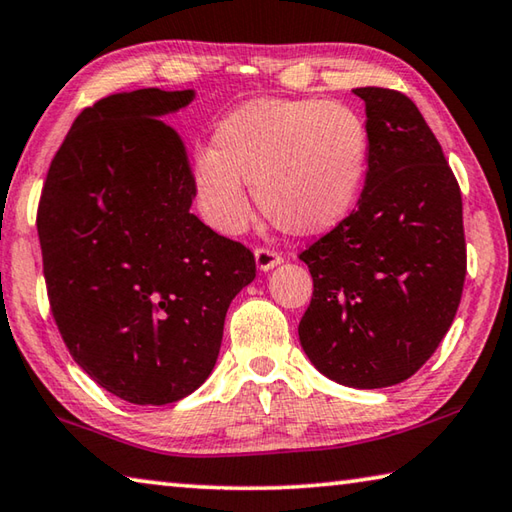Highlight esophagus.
Here are the masks:
<instances>
[{
	"mask_svg": "<svg viewBox=\"0 0 512 512\" xmlns=\"http://www.w3.org/2000/svg\"><path fill=\"white\" fill-rule=\"evenodd\" d=\"M254 254H256V267L261 272L272 270V267H276V265L283 261V256L279 254V251L267 249V247H256Z\"/></svg>",
	"mask_w": 512,
	"mask_h": 512,
	"instance_id": "1",
	"label": "esophagus"
}]
</instances>
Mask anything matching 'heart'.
<instances>
[{"label": "heart", "mask_w": 512, "mask_h": 512, "mask_svg": "<svg viewBox=\"0 0 512 512\" xmlns=\"http://www.w3.org/2000/svg\"><path fill=\"white\" fill-rule=\"evenodd\" d=\"M369 132L348 105L321 98H258L224 116L213 148L193 157L206 222L238 233L251 213L245 184L276 229L317 236L337 227L360 197Z\"/></svg>", "instance_id": "obj_1"}]
</instances>
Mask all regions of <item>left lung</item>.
<instances>
[{
	"label": "left lung",
	"instance_id": "1",
	"mask_svg": "<svg viewBox=\"0 0 512 512\" xmlns=\"http://www.w3.org/2000/svg\"><path fill=\"white\" fill-rule=\"evenodd\" d=\"M369 170L357 209L303 249L312 274L299 339L330 380L355 389L405 382L441 344L461 303V188L409 96L357 87Z\"/></svg>",
	"mask_w": 512,
	"mask_h": 512
}]
</instances>
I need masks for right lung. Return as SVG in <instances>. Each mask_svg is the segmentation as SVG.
<instances>
[{"label": "right lung", "instance_id": "add662e5", "mask_svg": "<svg viewBox=\"0 0 512 512\" xmlns=\"http://www.w3.org/2000/svg\"><path fill=\"white\" fill-rule=\"evenodd\" d=\"M191 89L112 94L76 116L38 204L51 315L89 378L132 405H168L209 378L251 249L191 213L186 146L161 116Z\"/></svg>", "mask_w": 512, "mask_h": 512}]
</instances>
